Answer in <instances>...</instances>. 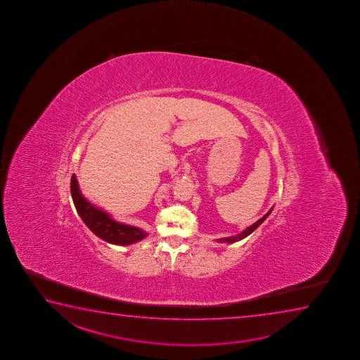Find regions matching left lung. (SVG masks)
<instances>
[{
	"instance_id": "1",
	"label": "left lung",
	"mask_w": 360,
	"mask_h": 360,
	"mask_svg": "<svg viewBox=\"0 0 360 360\" xmlns=\"http://www.w3.org/2000/svg\"><path fill=\"white\" fill-rule=\"evenodd\" d=\"M271 212H272V208H271L270 211L267 212L265 216L262 217V218H260V219H259L258 221H255V223H254L253 225H250V226H248V228L245 229V230H243V231H242L241 233H238V235H236V236L224 237V238H220V240H218V242H225V243H233V242H237L240 241V240H243L245 237H247L248 236V235H250V233H253L254 230L258 228L259 225L262 224V221L266 219L267 217L270 216Z\"/></svg>"
}]
</instances>
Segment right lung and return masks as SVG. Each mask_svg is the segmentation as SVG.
<instances>
[{
    "label": "right lung",
    "mask_w": 360,
    "mask_h": 360,
    "mask_svg": "<svg viewBox=\"0 0 360 360\" xmlns=\"http://www.w3.org/2000/svg\"><path fill=\"white\" fill-rule=\"evenodd\" d=\"M71 195L82 220L103 241L113 245H129L143 240L148 235L142 229L115 221L108 213L91 205L82 195L75 174L71 178Z\"/></svg>",
    "instance_id": "obj_1"
}]
</instances>
